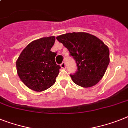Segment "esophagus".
I'll use <instances>...</instances> for the list:
<instances>
[{
	"instance_id": "obj_1",
	"label": "esophagus",
	"mask_w": 128,
	"mask_h": 128,
	"mask_svg": "<svg viewBox=\"0 0 128 128\" xmlns=\"http://www.w3.org/2000/svg\"><path fill=\"white\" fill-rule=\"evenodd\" d=\"M60 66L62 69H65L66 68V64H65V62H62V64H60Z\"/></svg>"
}]
</instances>
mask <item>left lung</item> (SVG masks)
Segmentation results:
<instances>
[{
	"label": "left lung",
	"instance_id": "left-lung-1",
	"mask_svg": "<svg viewBox=\"0 0 128 128\" xmlns=\"http://www.w3.org/2000/svg\"><path fill=\"white\" fill-rule=\"evenodd\" d=\"M76 62L77 72L70 75L74 83L84 88L96 85L109 65V49L96 36L86 32L66 33L56 37Z\"/></svg>",
	"mask_w": 128,
	"mask_h": 128
}]
</instances>
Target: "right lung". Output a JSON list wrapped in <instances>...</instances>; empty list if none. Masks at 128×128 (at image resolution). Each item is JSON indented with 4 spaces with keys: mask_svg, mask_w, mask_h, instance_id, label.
<instances>
[{
    "mask_svg": "<svg viewBox=\"0 0 128 128\" xmlns=\"http://www.w3.org/2000/svg\"><path fill=\"white\" fill-rule=\"evenodd\" d=\"M54 42V36L33 41L22 50L16 61L19 78L32 90H46L55 82L60 66L54 60L56 53L51 51Z\"/></svg>",
    "mask_w": 128,
    "mask_h": 128,
    "instance_id": "1",
    "label": "right lung"
}]
</instances>
